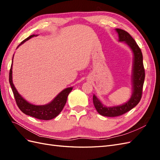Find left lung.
I'll use <instances>...</instances> for the list:
<instances>
[{
	"mask_svg": "<svg viewBox=\"0 0 160 160\" xmlns=\"http://www.w3.org/2000/svg\"><path fill=\"white\" fill-rule=\"evenodd\" d=\"M119 41H125L133 52V93L132 98L123 105L115 107L107 108L104 106L94 95L93 102L98 112L106 117H117L122 115L136 106L142 99L143 86L145 79V69L143 63V55L140 48L129 34L124 30L116 28Z\"/></svg>",
	"mask_w": 160,
	"mask_h": 160,
	"instance_id": "8db88e82",
	"label": "left lung"
}]
</instances>
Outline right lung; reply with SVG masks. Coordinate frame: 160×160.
Masks as SVG:
<instances>
[{
	"label": "right lung",
	"mask_w": 160,
	"mask_h": 160,
	"mask_svg": "<svg viewBox=\"0 0 160 160\" xmlns=\"http://www.w3.org/2000/svg\"><path fill=\"white\" fill-rule=\"evenodd\" d=\"M35 36V35H32L27 37L26 39L22 41L17 47L22 44L23 42H25L26 41L30 39L31 38ZM12 63L10 71H9V82H10V85L11 86L17 105L20 110L25 114L38 119L50 120L56 118L63 109L67 102V97H68V95L72 88H69L62 90L49 104L45 105H35L31 104L22 98L21 95L18 93L16 88H14L12 80Z\"/></svg>",
	"instance_id": "add662e5"
}]
</instances>
